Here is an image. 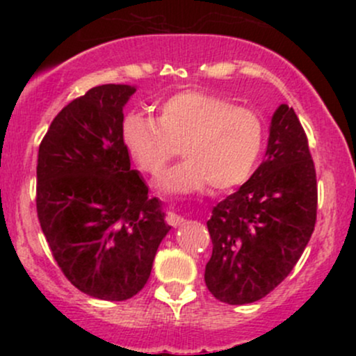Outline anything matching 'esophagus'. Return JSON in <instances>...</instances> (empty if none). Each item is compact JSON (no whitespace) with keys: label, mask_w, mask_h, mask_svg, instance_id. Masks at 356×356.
I'll use <instances>...</instances> for the list:
<instances>
[{"label":"esophagus","mask_w":356,"mask_h":356,"mask_svg":"<svg viewBox=\"0 0 356 356\" xmlns=\"http://www.w3.org/2000/svg\"><path fill=\"white\" fill-rule=\"evenodd\" d=\"M165 220H167V224H169V226H174V227H177V226H181V224H184V218H181L179 214H175V212H169V214L165 216Z\"/></svg>","instance_id":"obj_1"}]
</instances>
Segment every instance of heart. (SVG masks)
Returning a JSON list of instances; mask_svg holds the SVG:
<instances>
[{"instance_id":"1","label":"heart","mask_w":356,"mask_h":356,"mask_svg":"<svg viewBox=\"0 0 356 356\" xmlns=\"http://www.w3.org/2000/svg\"><path fill=\"white\" fill-rule=\"evenodd\" d=\"M122 140L140 172L159 177L182 149L186 161L162 179L172 192L209 184L224 191L239 186L254 167L264 140L263 118L248 105L202 90H186L159 105V117L130 113Z\"/></svg>"}]
</instances>
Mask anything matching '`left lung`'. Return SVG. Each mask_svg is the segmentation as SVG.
<instances>
[{
  "label": "left lung",
  "instance_id": "8db88e82",
  "mask_svg": "<svg viewBox=\"0 0 356 356\" xmlns=\"http://www.w3.org/2000/svg\"><path fill=\"white\" fill-rule=\"evenodd\" d=\"M318 184L308 137L295 110L280 105L266 159L212 211L207 289L227 305L261 300L295 268L316 224Z\"/></svg>",
  "mask_w": 356,
  "mask_h": 356
}]
</instances>
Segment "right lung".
I'll list each match as a JSON object with an SVG mask.
<instances>
[{"label": "right lung", "instance_id": "obj_1", "mask_svg": "<svg viewBox=\"0 0 356 356\" xmlns=\"http://www.w3.org/2000/svg\"><path fill=\"white\" fill-rule=\"evenodd\" d=\"M136 88L99 85L65 105L36 162V212L56 264L85 295L124 301L144 288L170 231L122 140Z\"/></svg>", "mask_w": 356, "mask_h": 356}]
</instances>
